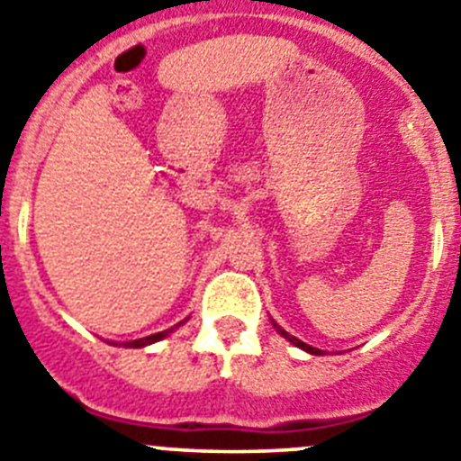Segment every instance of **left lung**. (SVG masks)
<instances>
[{
    "label": "left lung",
    "mask_w": 461,
    "mask_h": 461,
    "mask_svg": "<svg viewBox=\"0 0 461 461\" xmlns=\"http://www.w3.org/2000/svg\"><path fill=\"white\" fill-rule=\"evenodd\" d=\"M272 325H275V330H276V332H279L281 337H284V339H288V341H291L293 346H297V348H303V351L312 353V356H321V353H323V351H321V348H313V346L304 344V341H300V339H297V337H293L291 332H286V330L281 328V325L276 323V321H272Z\"/></svg>",
    "instance_id": "left-lung-1"
}]
</instances>
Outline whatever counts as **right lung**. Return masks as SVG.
Returning <instances> with one entry per match:
<instances>
[{"label":"right lung","mask_w":461,"mask_h":461,"mask_svg":"<svg viewBox=\"0 0 461 461\" xmlns=\"http://www.w3.org/2000/svg\"><path fill=\"white\" fill-rule=\"evenodd\" d=\"M182 323H185V321H182ZM182 323L173 325V328L164 330V332H154V335H149V337H140V339H133V341H122V344H117V341H113V344H115V346H124V348H145V346L154 344V341H161V339H166V337H168L170 332H175V330L180 328Z\"/></svg>","instance_id":"obj_1"}]
</instances>
